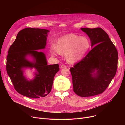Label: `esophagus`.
Listing matches in <instances>:
<instances>
[{
  "mask_svg": "<svg viewBox=\"0 0 125 125\" xmlns=\"http://www.w3.org/2000/svg\"><path fill=\"white\" fill-rule=\"evenodd\" d=\"M66 67H67V66H66V65H64V64H63V65H62L61 66V68L62 69H64V68H66Z\"/></svg>",
  "mask_w": 125,
  "mask_h": 125,
  "instance_id": "1",
  "label": "esophagus"
}]
</instances>
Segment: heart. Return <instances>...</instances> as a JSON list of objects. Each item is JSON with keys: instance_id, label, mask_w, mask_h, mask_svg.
<instances>
[{"instance_id": "heart-1", "label": "heart", "mask_w": 125, "mask_h": 125, "mask_svg": "<svg viewBox=\"0 0 125 125\" xmlns=\"http://www.w3.org/2000/svg\"><path fill=\"white\" fill-rule=\"evenodd\" d=\"M91 47V42L85 37L70 34L60 38L56 46L53 44L50 51L53 55H65L67 61L74 63L82 59Z\"/></svg>"}]
</instances>
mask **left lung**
Masks as SVG:
<instances>
[{
  "instance_id": "left-lung-1",
  "label": "left lung",
  "mask_w": 125,
  "mask_h": 125,
  "mask_svg": "<svg viewBox=\"0 0 125 125\" xmlns=\"http://www.w3.org/2000/svg\"><path fill=\"white\" fill-rule=\"evenodd\" d=\"M90 38L94 48L81 61L70 68L74 92L81 97L102 94L115 77L118 51L102 29H81Z\"/></svg>"
}]
</instances>
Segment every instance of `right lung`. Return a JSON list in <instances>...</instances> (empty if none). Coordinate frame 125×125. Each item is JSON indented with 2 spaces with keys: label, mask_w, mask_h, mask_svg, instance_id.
<instances>
[{
  "label": "right lung",
  "mask_w": 125,
  "mask_h": 125,
  "mask_svg": "<svg viewBox=\"0 0 125 125\" xmlns=\"http://www.w3.org/2000/svg\"><path fill=\"white\" fill-rule=\"evenodd\" d=\"M46 29L27 28L20 31L10 46L7 57L6 71L15 90L30 98L44 97L51 92L53 80L59 70L58 64L47 65L46 56L38 50L44 49L47 33ZM31 56L32 61L27 57ZM34 68L32 80L23 75L25 68Z\"/></svg>",
  "instance_id": "obj_1"
}]
</instances>
